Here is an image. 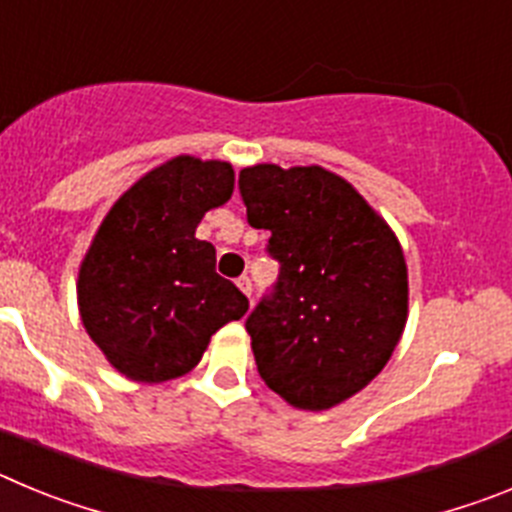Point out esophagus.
<instances>
[{
    "instance_id": "1",
    "label": "esophagus",
    "mask_w": 512,
    "mask_h": 512,
    "mask_svg": "<svg viewBox=\"0 0 512 512\" xmlns=\"http://www.w3.org/2000/svg\"><path fill=\"white\" fill-rule=\"evenodd\" d=\"M238 287H241V292H243V295H246V297H251V292H253V287H251V279H248V277H241V279H238Z\"/></svg>"
}]
</instances>
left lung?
<instances>
[{"mask_svg":"<svg viewBox=\"0 0 512 512\" xmlns=\"http://www.w3.org/2000/svg\"><path fill=\"white\" fill-rule=\"evenodd\" d=\"M238 187L279 261L277 284L246 320L261 379L292 408L341 405L382 372L408 323L400 241L323 166L256 164Z\"/></svg>","mask_w":512,"mask_h":512,"instance_id":"8db88e82","label":"left lung"}]
</instances>
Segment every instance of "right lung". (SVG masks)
Here are the masks:
<instances>
[{
  "instance_id": "add662e5",
  "label": "right lung",
  "mask_w": 512,
  "mask_h": 512,
  "mask_svg": "<svg viewBox=\"0 0 512 512\" xmlns=\"http://www.w3.org/2000/svg\"><path fill=\"white\" fill-rule=\"evenodd\" d=\"M233 166L176 156L122 194L81 261V323L117 372L158 384L192 372L212 333L248 300L215 271V246L194 238L230 200Z\"/></svg>"
}]
</instances>
